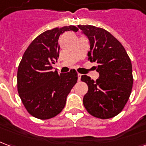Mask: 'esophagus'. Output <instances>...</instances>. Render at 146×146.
I'll return each instance as SVG.
<instances>
[{
    "mask_svg": "<svg viewBox=\"0 0 146 146\" xmlns=\"http://www.w3.org/2000/svg\"><path fill=\"white\" fill-rule=\"evenodd\" d=\"M77 76H78V81H80V78H81V76H82V75H81L80 73H78V74H77Z\"/></svg>",
    "mask_w": 146,
    "mask_h": 146,
    "instance_id": "esophagus-1",
    "label": "esophagus"
}]
</instances>
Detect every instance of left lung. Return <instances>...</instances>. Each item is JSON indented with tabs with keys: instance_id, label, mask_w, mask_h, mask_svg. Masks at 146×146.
Returning <instances> with one entry per match:
<instances>
[{
	"instance_id": "1",
	"label": "left lung",
	"mask_w": 146,
	"mask_h": 146,
	"mask_svg": "<svg viewBox=\"0 0 146 146\" xmlns=\"http://www.w3.org/2000/svg\"><path fill=\"white\" fill-rule=\"evenodd\" d=\"M90 40L88 60L97 64L95 81L86 75L81 80L88 86L83 103L89 114L99 119L118 115L127 102L133 87L132 65L121 43L102 28L79 25Z\"/></svg>"
}]
</instances>
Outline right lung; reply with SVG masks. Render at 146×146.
<instances>
[{"label":"right lung","instance_id":"obj_1","mask_svg":"<svg viewBox=\"0 0 146 146\" xmlns=\"http://www.w3.org/2000/svg\"><path fill=\"white\" fill-rule=\"evenodd\" d=\"M77 30L74 26L47 30L36 36L24 52L18 68V92L27 112L37 119H51L59 114L77 82L75 70L60 74L52 71L59 56L60 35Z\"/></svg>","mask_w":146,"mask_h":146}]
</instances>
